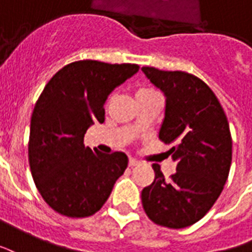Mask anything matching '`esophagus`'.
Masks as SVG:
<instances>
[{
  "mask_svg": "<svg viewBox=\"0 0 252 252\" xmlns=\"http://www.w3.org/2000/svg\"><path fill=\"white\" fill-rule=\"evenodd\" d=\"M138 164H139V162L137 161V159H134V158L128 159V166H131V168H133V166H137Z\"/></svg>",
  "mask_w": 252,
  "mask_h": 252,
  "instance_id": "34e87169",
  "label": "esophagus"
}]
</instances>
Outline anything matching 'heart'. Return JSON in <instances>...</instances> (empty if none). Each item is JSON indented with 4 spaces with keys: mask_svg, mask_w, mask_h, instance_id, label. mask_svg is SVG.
Returning a JSON list of instances; mask_svg holds the SVG:
<instances>
[{
    "mask_svg": "<svg viewBox=\"0 0 252 252\" xmlns=\"http://www.w3.org/2000/svg\"><path fill=\"white\" fill-rule=\"evenodd\" d=\"M156 94L154 90L152 88H148V87H142V88H138L137 90V93H135V98H145V96H149V95H153Z\"/></svg>",
    "mask_w": 252,
    "mask_h": 252,
    "instance_id": "obj_1",
    "label": "heart"
}]
</instances>
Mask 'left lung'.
<instances>
[{
  "label": "left lung",
  "mask_w": 252,
  "mask_h": 252,
  "mask_svg": "<svg viewBox=\"0 0 252 252\" xmlns=\"http://www.w3.org/2000/svg\"><path fill=\"white\" fill-rule=\"evenodd\" d=\"M150 82L166 96L165 119L159 130L176 173L165 179L153 164L154 181L142 189V207L153 223L185 228L212 208L228 179L232 138L221 104L203 80L184 71L142 67Z\"/></svg>",
  "instance_id": "1"
}]
</instances>
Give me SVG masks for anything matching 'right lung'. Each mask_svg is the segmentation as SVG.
Segmentation results:
<instances>
[{
	"instance_id": "1",
	"label": "right lung",
	"mask_w": 252,
	"mask_h": 252,
	"mask_svg": "<svg viewBox=\"0 0 252 252\" xmlns=\"http://www.w3.org/2000/svg\"><path fill=\"white\" fill-rule=\"evenodd\" d=\"M138 64L79 60L55 73L34 104L28 157L45 203L67 218H87L103 207L127 168L122 152L84 146L90 126L104 122L108 94L138 72Z\"/></svg>"
}]
</instances>
